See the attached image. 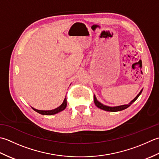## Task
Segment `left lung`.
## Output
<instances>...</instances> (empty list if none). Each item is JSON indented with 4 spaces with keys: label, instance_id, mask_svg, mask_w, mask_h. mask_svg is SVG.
<instances>
[{
    "label": "left lung",
    "instance_id": "8db88e82",
    "mask_svg": "<svg viewBox=\"0 0 159 159\" xmlns=\"http://www.w3.org/2000/svg\"><path fill=\"white\" fill-rule=\"evenodd\" d=\"M142 89L138 95L135 97V98L133 99L132 100V101L129 102L128 104H125V105H121V106H106V105H103V103H102L101 102H99L98 99H97L95 95H94V102H95V104L96 105V106L98 107V108L103 110V111H109V112H117V111H123V110L126 109L129 106H131V104L133 102H134L137 99V98L139 97V95H141V93H142Z\"/></svg>",
    "mask_w": 159,
    "mask_h": 159
}]
</instances>
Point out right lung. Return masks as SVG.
<instances>
[{
	"label": "right lung",
	"mask_w": 159,
	"mask_h": 159,
	"mask_svg": "<svg viewBox=\"0 0 159 159\" xmlns=\"http://www.w3.org/2000/svg\"><path fill=\"white\" fill-rule=\"evenodd\" d=\"M66 105H67V103H66V98L64 99L63 103H61V104L59 107H57V108H55L53 110H50V111H40V110H37V109L34 108H33L35 112L40 113V114H41V115H53L57 114V113L64 111V110L66 108Z\"/></svg>",
	"instance_id": "right-lung-1"
}]
</instances>
